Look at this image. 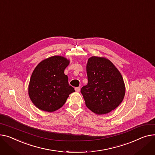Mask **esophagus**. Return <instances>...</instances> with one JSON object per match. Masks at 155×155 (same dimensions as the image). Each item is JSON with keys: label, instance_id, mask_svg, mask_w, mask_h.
I'll return each mask as SVG.
<instances>
[{"label": "esophagus", "instance_id": "esophagus-1", "mask_svg": "<svg viewBox=\"0 0 155 155\" xmlns=\"http://www.w3.org/2000/svg\"><path fill=\"white\" fill-rule=\"evenodd\" d=\"M75 91H76L77 92H80V87H76V88H75Z\"/></svg>", "mask_w": 155, "mask_h": 155}]
</instances>
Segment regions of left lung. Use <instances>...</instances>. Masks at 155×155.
I'll return each instance as SVG.
<instances>
[{
    "label": "left lung",
    "mask_w": 155,
    "mask_h": 155,
    "mask_svg": "<svg viewBox=\"0 0 155 155\" xmlns=\"http://www.w3.org/2000/svg\"><path fill=\"white\" fill-rule=\"evenodd\" d=\"M88 84L81 93L88 108L97 115L115 110L122 102L125 86L119 70L110 60L93 56L87 64Z\"/></svg>",
    "instance_id": "8db88e82"
}]
</instances>
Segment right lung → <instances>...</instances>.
<instances>
[{
    "instance_id": "1",
    "label": "right lung",
    "mask_w": 155,
    "mask_h": 155,
    "mask_svg": "<svg viewBox=\"0 0 155 155\" xmlns=\"http://www.w3.org/2000/svg\"><path fill=\"white\" fill-rule=\"evenodd\" d=\"M70 60L61 56H53L42 60L31 75L28 95L40 110L53 112L62 107L69 95L75 91L69 85L64 70Z\"/></svg>"
}]
</instances>
